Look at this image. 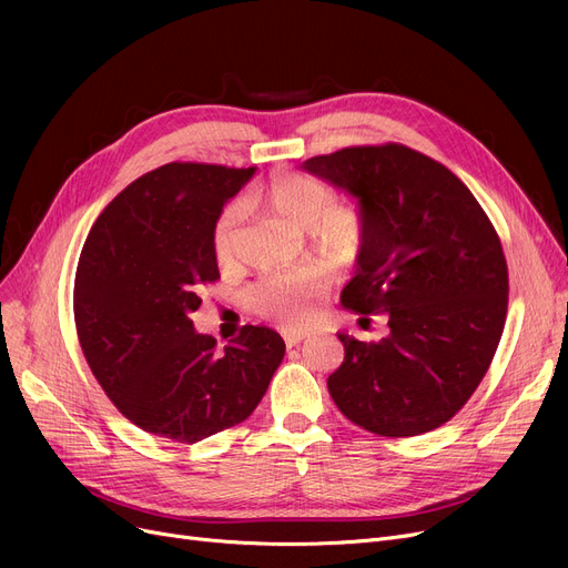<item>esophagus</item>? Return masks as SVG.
<instances>
[{"mask_svg":"<svg viewBox=\"0 0 568 568\" xmlns=\"http://www.w3.org/2000/svg\"><path fill=\"white\" fill-rule=\"evenodd\" d=\"M302 341H306V334L304 332H292V334H285V345L287 347H296Z\"/></svg>","mask_w":568,"mask_h":568,"instance_id":"34e87169","label":"esophagus"}]
</instances>
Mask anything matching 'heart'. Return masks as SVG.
Wrapping results in <instances>:
<instances>
[{"instance_id":"1","label":"heart","mask_w":568,"mask_h":568,"mask_svg":"<svg viewBox=\"0 0 568 568\" xmlns=\"http://www.w3.org/2000/svg\"><path fill=\"white\" fill-rule=\"evenodd\" d=\"M260 200L292 230L311 232L313 246L334 262L356 257L364 242V219L349 206H338L329 186L304 174H276L264 184ZM242 223V206L227 204L212 227L214 260L225 266L234 257V236ZM329 296V276L322 268L268 276L251 292L253 311L283 329H302L317 320Z\"/></svg>"}]
</instances>
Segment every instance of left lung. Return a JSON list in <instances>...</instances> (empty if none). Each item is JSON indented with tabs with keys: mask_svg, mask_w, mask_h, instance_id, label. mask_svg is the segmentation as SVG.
Returning <instances> with one entry per match:
<instances>
[{
	"mask_svg": "<svg viewBox=\"0 0 568 568\" xmlns=\"http://www.w3.org/2000/svg\"><path fill=\"white\" fill-rule=\"evenodd\" d=\"M304 168L359 197L364 242L341 302L362 324L384 315L389 326L377 343L338 334L334 403L382 437L439 428L481 384L504 332L509 266L495 225L449 168L398 142Z\"/></svg>",
	"mask_w": 568,
	"mask_h": 568,
	"instance_id": "1",
	"label": "left lung"
}]
</instances>
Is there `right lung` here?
Returning <instances> with one entry per match:
<instances>
[{
    "label": "right lung",
    "mask_w": 568,
    "mask_h": 568,
    "mask_svg": "<svg viewBox=\"0 0 568 568\" xmlns=\"http://www.w3.org/2000/svg\"><path fill=\"white\" fill-rule=\"evenodd\" d=\"M253 168L174 161L119 193L87 234L73 285L84 359L138 428L182 444L246 422L283 362V338L242 326L223 349L193 332L221 278L212 227Z\"/></svg>",
    "instance_id": "right-lung-1"
}]
</instances>
